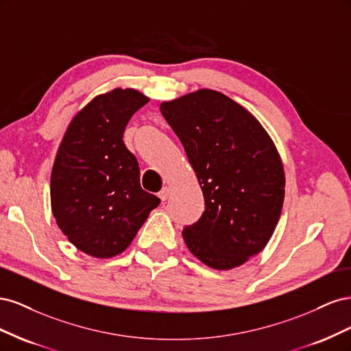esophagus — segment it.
<instances>
[{
	"label": "esophagus",
	"instance_id": "esophagus-1",
	"mask_svg": "<svg viewBox=\"0 0 351 351\" xmlns=\"http://www.w3.org/2000/svg\"><path fill=\"white\" fill-rule=\"evenodd\" d=\"M158 196H159V199H161L162 202H164V200H167V199H168V196H169V189H168V187H164V189L161 190V192L158 193Z\"/></svg>",
	"mask_w": 351,
	"mask_h": 351
}]
</instances>
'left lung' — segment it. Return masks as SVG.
Returning <instances> with one entry per match:
<instances>
[{"instance_id": "1", "label": "left lung", "mask_w": 351, "mask_h": 351, "mask_svg": "<svg viewBox=\"0 0 351 351\" xmlns=\"http://www.w3.org/2000/svg\"><path fill=\"white\" fill-rule=\"evenodd\" d=\"M205 197V210L183 230L189 250L218 271L263 250L281 215L285 174L280 152L250 111L227 95L199 89L161 104Z\"/></svg>"}]
</instances>
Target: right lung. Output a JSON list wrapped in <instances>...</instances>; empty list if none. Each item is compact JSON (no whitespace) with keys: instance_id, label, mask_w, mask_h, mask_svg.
I'll use <instances>...</instances> for the list:
<instances>
[{"instance_id":"right-lung-1","label":"right lung","mask_w":351,"mask_h":351,"mask_svg":"<svg viewBox=\"0 0 351 351\" xmlns=\"http://www.w3.org/2000/svg\"><path fill=\"white\" fill-rule=\"evenodd\" d=\"M149 102L142 92L115 88L73 117L51 171V209L74 247L92 258L123 253L159 197L145 192L136 156L123 134Z\"/></svg>"}]
</instances>
